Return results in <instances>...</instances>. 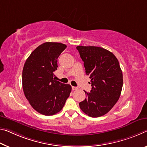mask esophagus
<instances>
[{
  "label": "esophagus",
  "instance_id": "esophagus-1",
  "mask_svg": "<svg viewBox=\"0 0 147 147\" xmlns=\"http://www.w3.org/2000/svg\"><path fill=\"white\" fill-rule=\"evenodd\" d=\"M78 88H77V87H74V86H73V87H72V90H73V91L74 90H78Z\"/></svg>",
  "mask_w": 147,
  "mask_h": 147
}]
</instances>
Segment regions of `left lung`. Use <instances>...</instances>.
Wrapping results in <instances>:
<instances>
[{
    "instance_id": "left-lung-1",
    "label": "left lung",
    "mask_w": 147,
    "mask_h": 147,
    "mask_svg": "<svg viewBox=\"0 0 147 147\" xmlns=\"http://www.w3.org/2000/svg\"><path fill=\"white\" fill-rule=\"evenodd\" d=\"M84 61L86 73L92 83L90 93L79 103L84 113L91 117H99L111 111L119 99L123 75L119 62L113 53L101 47H76Z\"/></svg>"
}]
</instances>
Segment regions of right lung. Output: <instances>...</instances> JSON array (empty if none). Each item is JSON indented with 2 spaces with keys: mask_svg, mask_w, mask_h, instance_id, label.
I'll use <instances>...</instances> for the list:
<instances>
[{
  "mask_svg": "<svg viewBox=\"0 0 147 147\" xmlns=\"http://www.w3.org/2000/svg\"><path fill=\"white\" fill-rule=\"evenodd\" d=\"M66 48L62 43H43L24 64L22 85L25 96L32 108L43 115H53L61 111L71 92V85L53 78L57 58Z\"/></svg>",
  "mask_w": 147,
  "mask_h": 147,
  "instance_id": "obj_1",
  "label": "right lung"
}]
</instances>
